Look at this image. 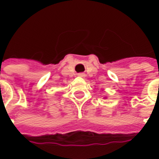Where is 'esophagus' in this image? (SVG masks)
<instances>
[{
    "instance_id": "obj_1",
    "label": "esophagus",
    "mask_w": 159,
    "mask_h": 159,
    "mask_svg": "<svg viewBox=\"0 0 159 159\" xmlns=\"http://www.w3.org/2000/svg\"><path fill=\"white\" fill-rule=\"evenodd\" d=\"M78 76H85V74H84V73H79V74H78Z\"/></svg>"
}]
</instances>
